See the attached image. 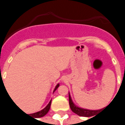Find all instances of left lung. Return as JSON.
Returning a JSON list of instances; mask_svg holds the SVG:
<instances>
[{"mask_svg": "<svg viewBox=\"0 0 125 125\" xmlns=\"http://www.w3.org/2000/svg\"><path fill=\"white\" fill-rule=\"evenodd\" d=\"M69 104H70L71 110L74 113H76L78 115L81 116H86V117L92 116L95 115V114H96L98 111L102 110V109H100V110H88V109H85V108L77 106L72 101L70 93H69Z\"/></svg>", "mask_w": 125, "mask_h": 125, "instance_id": "8db88e82", "label": "left lung"}]
</instances>
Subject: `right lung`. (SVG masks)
<instances>
[{
  "label": "right lung",
  "mask_w": 125,
  "mask_h": 125,
  "mask_svg": "<svg viewBox=\"0 0 125 125\" xmlns=\"http://www.w3.org/2000/svg\"><path fill=\"white\" fill-rule=\"evenodd\" d=\"M60 86V84H57L56 85V86L54 90H53V92L57 89V88ZM51 104H52V100H50V102H49V104L47 105L44 108L43 110H40V111H39V112H37L35 113H33V114H31L32 115H33V118H40V117H43L44 116L46 115L47 113L49 112V109H50V106H51Z\"/></svg>",
  "instance_id": "obj_1"
}]
</instances>
